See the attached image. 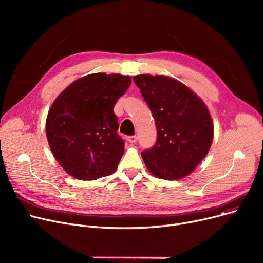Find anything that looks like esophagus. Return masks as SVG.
<instances>
[{
	"label": "esophagus",
	"instance_id": "obj_1",
	"mask_svg": "<svg viewBox=\"0 0 263 263\" xmlns=\"http://www.w3.org/2000/svg\"><path fill=\"white\" fill-rule=\"evenodd\" d=\"M137 141V136L132 135V136H128V142L129 143H136Z\"/></svg>",
	"mask_w": 263,
	"mask_h": 263
}]
</instances>
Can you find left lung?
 <instances>
[{"mask_svg":"<svg viewBox=\"0 0 263 263\" xmlns=\"http://www.w3.org/2000/svg\"><path fill=\"white\" fill-rule=\"evenodd\" d=\"M156 121L157 143L142 153L146 167L165 180H178L208 154L213 122L208 108L187 86L165 76L133 77Z\"/></svg>","mask_w":263,"mask_h":263,"instance_id":"obj_1","label":"left lung"}]
</instances>
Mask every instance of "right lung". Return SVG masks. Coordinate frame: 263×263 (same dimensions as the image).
<instances>
[{
	"instance_id": "add662e5",
	"label": "right lung",
	"mask_w": 263,
	"mask_h": 263,
	"mask_svg": "<svg viewBox=\"0 0 263 263\" xmlns=\"http://www.w3.org/2000/svg\"><path fill=\"white\" fill-rule=\"evenodd\" d=\"M129 76L92 73L71 83L53 102L46 121L53 156L70 176L96 180L117 168L124 142L118 135L116 101Z\"/></svg>"
}]
</instances>
